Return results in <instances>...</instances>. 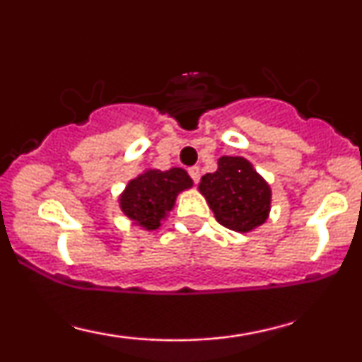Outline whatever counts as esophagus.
<instances>
[{
  "label": "esophagus",
  "mask_w": 362,
  "mask_h": 362,
  "mask_svg": "<svg viewBox=\"0 0 362 362\" xmlns=\"http://www.w3.org/2000/svg\"><path fill=\"white\" fill-rule=\"evenodd\" d=\"M189 175L195 182V184H197L199 178H201V170H199V167H190L189 168Z\"/></svg>",
  "instance_id": "obj_1"
}]
</instances>
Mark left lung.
Here are the masks:
<instances>
[{"label":"left lung","mask_w":362,"mask_h":362,"mask_svg":"<svg viewBox=\"0 0 362 362\" xmlns=\"http://www.w3.org/2000/svg\"><path fill=\"white\" fill-rule=\"evenodd\" d=\"M199 192L213 209L216 221L238 233L262 226L271 213V185L243 156L219 158L218 170L201 178Z\"/></svg>","instance_id":"left-lung-1"}]
</instances>
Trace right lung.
<instances>
[{
  "instance_id": "right-lung-1",
  "label": "right lung",
  "mask_w": 362,
  "mask_h": 362,
  "mask_svg": "<svg viewBox=\"0 0 362 362\" xmlns=\"http://www.w3.org/2000/svg\"><path fill=\"white\" fill-rule=\"evenodd\" d=\"M192 184V178L184 168H170L165 172L148 168L129 180L119 197L120 211L136 226L148 231L158 230L175 206L177 195L190 189Z\"/></svg>"
}]
</instances>
